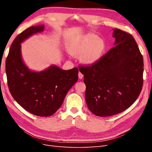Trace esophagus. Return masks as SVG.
Masks as SVG:
<instances>
[{
  "mask_svg": "<svg viewBox=\"0 0 152 152\" xmlns=\"http://www.w3.org/2000/svg\"><path fill=\"white\" fill-rule=\"evenodd\" d=\"M83 77H84V75L82 74V73L81 72H79V79H82Z\"/></svg>",
  "mask_w": 152,
  "mask_h": 152,
  "instance_id": "esophagus-1",
  "label": "esophagus"
}]
</instances>
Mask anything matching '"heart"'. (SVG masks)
Wrapping results in <instances>:
<instances>
[{"label": "heart", "instance_id": "1", "mask_svg": "<svg viewBox=\"0 0 152 152\" xmlns=\"http://www.w3.org/2000/svg\"><path fill=\"white\" fill-rule=\"evenodd\" d=\"M69 52L74 56H80V61L87 65L97 62L102 57L105 49L104 41L93 34L77 36L68 44Z\"/></svg>", "mask_w": 152, "mask_h": 152}]
</instances>
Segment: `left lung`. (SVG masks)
Returning <instances> with one entry per match:
<instances>
[{"mask_svg": "<svg viewBox=\"0 0 152 152\" xmlns=\"http://www.w3.org/2000/svg\"><path fill=\"white\" fill-rule=\"evenodd\" d=\"M115 46L91 66H79L84 75L89 110L99 117L121 113L135 102L143 79V58L133 37L115 28Z\"/></svg>", "mask_w": 152, "mask_h": 152, "instance_id": "left-lung-1", "label": "left lung"}]
</instances>
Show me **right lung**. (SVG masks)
<instances>
[{
    "instance_id": "right-lung-1",
    "label": "right lung",
    "mask_w": 152,
    "mask_h": 152,
    "mask_svg": "<svg viewBox=\"0 0 152 152\" xmlns=\"http://www.w3.org/2000/svg\"><path fill=\"white\" fill-rule=\"evenodd\" d=\"M44 26L29 27L12 42L6 62L7 85L16 102L26 111L40 117L51 116L60 108L78 80L77 68L64 70L52 65L40 72L31 71L23 61L21 43Z\"/></svg>"
}]
</instances>
